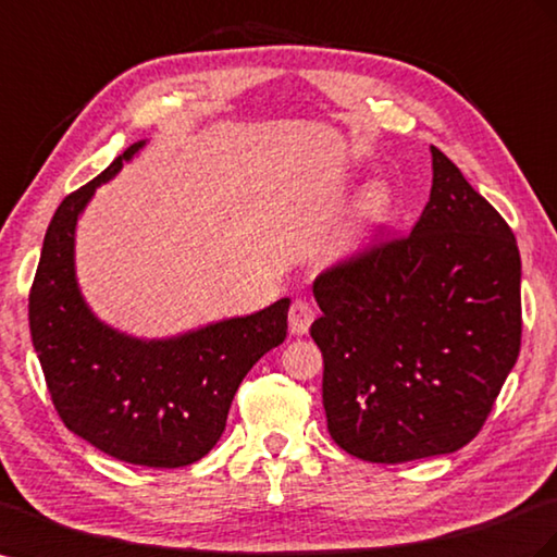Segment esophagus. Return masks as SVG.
Here are the masks:
<instances>
[{
	"mask_svg": "<svg viewBox=\"0 0 557 557\" xmlns=\"http://www.w3.org/2000/svg\"><path fill=\"white\" fill-rule=\"evenodd\" d=\"M313 323V309L305 299H295L288 311V325L293 335H305Z\"/></svg>",
	"mask_w": 557,
	"mask_h": 557,
	"instance_id": "obj_1",
	"label": "esophagus"
}]
</instances>
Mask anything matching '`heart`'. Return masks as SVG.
<instances>
[{
  "label": "heart",
  "mask_w": 557,
  "mask_h": 557,
  "mask_svg": "<svg viewBox=\"0 0 557 557\" xmlns=\"http://www.w3.org/2000/svg\"><path fill=\"white\" fill-rule=\"evenodd\" d=\"M394 210V194L386 185H372L366 189L358 203V215L368 224L384 222Z\"/></svg>",
  "instance_id": "1"
}]
</instances>
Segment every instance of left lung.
<instances>
[{"label": "left lung", "mask_w": 557, "mask_h": 557, "mask_svg": "<svg viewBox=\"0 0 557 557\" xmlns=\"http://www.w3.org/2000/svg\"><path fill=\"white\" fill-rule=\"evenodd\" d=\"M431 159V197L412 232L313 281L327 431L363 461L457 453L520 354L516 236L438 147Z\"/></svg>", "instance_id": "obj_1"}]
</instances>
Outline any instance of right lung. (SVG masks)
I'll return each mask as SVG.
<instances>
[{"label": "right lung", "instance_id": "right-lung-1", "mask_svg": "<svg viewBox=\"0 0 557 557\" xmlns=\"http://www.w3.org/2000/svg\"><path fill=\"white\" fill-rule=\"evenodd\" d=\"M145 147L133 143L58 206L29 290V335L63 424L119 461L177 469L206 457L238 384L285 339L290 299L169 339H138L88 309L74 274L77 220Z\"/></svg>", "mask_w": 557, "mask_h": 557}]
</instances>
